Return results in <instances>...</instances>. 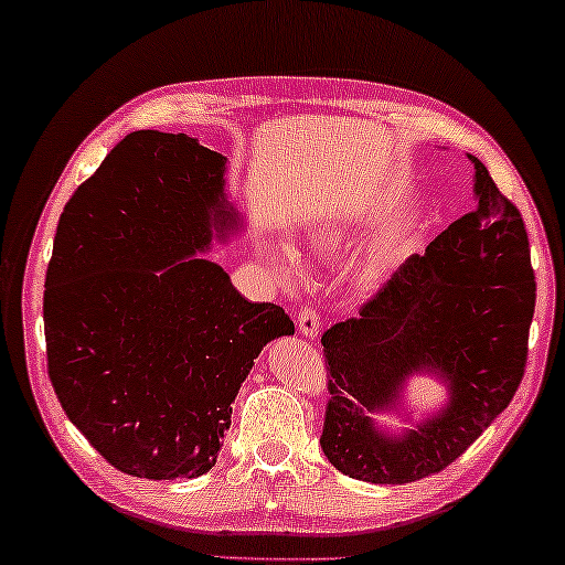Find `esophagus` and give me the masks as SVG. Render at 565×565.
Returning <instances> with one entry per match:
<instances>
[{
  "label": "esophagus",
  "mask_w": 565,
  "mask_h": 565,
  "mask_svg": "<svg viewBox=\"0 0 565 565\" xmlns=\"http://www.w3.org/2000/svg\"><path fill=\"white\" fill-rule=\"evenodd\" d=\"M318 328H320V318L318 312L312 308H302L298 312V331L302 338H316L318 335Z\"/></svg>",
  "instance_id": "obj_1"
}]
</instances>
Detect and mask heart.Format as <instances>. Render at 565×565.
Segmentation results:
<instances>
[{
    "label": "heart",
    "mask_w": 565,
    "mask_h": 565,
    "mask_svg": "<svg viewBox=\"0 0 565 565\" xmlns=\"http://www.w3.org/2000/svg\"><path fill=\"white\" fill-rule=\"evenodd\" d=\"M355 222H359V216L353 212H331V214L316 216L310 224L312 249L320 255H333L338 249H343L353 237ZM255 249H257L259 265L273 275V280L277 285L298 282L300 259L288 239L257 237ZM386 267L388 263L384 253H371L359 267H355L353 280L355 285H361V288H371V285H376L381 280V275L386 273Z\"/></svg>",
    "instance_id": "b5f03b06"
}]
</instances>
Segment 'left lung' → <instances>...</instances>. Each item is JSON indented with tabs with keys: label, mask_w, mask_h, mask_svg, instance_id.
<instances>
[{
	"label": "left lung",
	"mask_w": 565,
	"mask_h": 565,
	"mask_svg": "<svg viewBox=\"0 0 565 565\" xmlns=\"http://www.w3.org/2000/svg\"><path fill=\"white\" fill-rule=\"evenodd\" d=\"M467 159L475 210L406 259L359 318L320 338L331 371L320 447L353 480L404 484L445 470L508 409L523 379L535 310L527 232L484 163ZM424 372L443 381L448 402L414 423L403 394ZM376 413L413 429L386 430Z\"/></svg>",
	"instance_id": "obj_1"
}]
</instances>
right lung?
Masks as SVG:
<instances>
[{"instance_id":"add662e5","label":"right lung","mask_w":565,"mask_h":565,"mask_svg":"<svg viewBox=\"0 0 565 565\" xmlns=\"http://www.w3.org/2000/svg\"><path fill=\"white\" fill-rule=\"evenodd\" d=\"M242 230L227 156L161 131L128 134L60 214L45 277L50 381L116 470L210 472L259 351L295 333L280 306L245 300L204 257Z\"/></svg>"}]
</instances>
